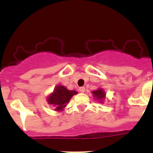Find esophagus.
Listing matches in <instances>:
<instances>
[{"mask_svg":"<svg viewBox=\"0 0 153 153\" xmlns=\"http://www.w3.org/2000/svg\"><path fill=\"white\" fill-rule=\"evenodd\" d=\"M79 91H80V92H85V87H84V86H82V87H80Z\"/></svg>","mask_w":153,"mask_h":153,"instance_id":"34e87169","label":"esophagus"}]
</instances>
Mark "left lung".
I'll return each instance as SVG.
<instances>
[{"instance_id": "obj_1", "label": "left lung", "mask_w": 153, "mask_h": 153, "mask_svg": "<svg viewBox=\"0 0 153 153\" xmlns=\"http://www.w3.org/2000/svg\"><path fill=\"white\" fill-rule=\"evenodd\" d=\"M92 93H93L94 97H96L99 100H102L104 98V95H105V93L104 92V91L100 89H98V90L94 91V92H92Z\"/></svg>"}]
</instances>
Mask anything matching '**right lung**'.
<instances>
[{
	"label": "right lung",
	"mask_w": 153,
	"mask_h": 153,
	"mask_svg": "<svg viewBox=\"0 0 153 153\" xmlns=\"http://www.w3.org/2000/svg\"><path fill=\"white\" fill-rule=\"evenodd\" d=\"M75 94H77L76 91L68 90L65 86H57L53 93L48 98V102L55 106V110H61Z\"/></svg>",
	"instance_id": "obj_1"
}]
</instances>
